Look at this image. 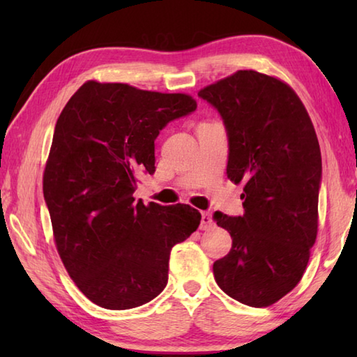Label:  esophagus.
Returning a JSON list of instances; mask_svg holds the SVG:
<instances>
[{
  "instance_id": "34e87169",
  "label": "esophagus",
  "mask_w": 357,
  "mask_h": 357,
  "mask_svg": "<svg viewBox=\"0 0 357 357\" xmlns=\"http://www.w3.org/2000/svg\"><path fill=\"white\" fill-rule=\"evenodd\" d=\"M213 225H215L213 218H211V215L207 213V211H204V213L201 215V225H199V229H201V230H210V229H213Z\"/></svg>"
}]
</instances>
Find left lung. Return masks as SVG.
Here are the masks:
<instances>
[{
	"mask_svg": "<svg viewBox=\"0 0 357 357\" xmlns=\"http://www.w3.org/2000/svg\"><path fill=\"white\" fill-rule=\"evenodd\" d=\"M198 96L225 126L227 176L244 183V215H213L233 239L213 264L216 284L241 304L268 307L298 285L316 241L322 159L313 123L290 86L255 70Z\"/></svg>",
	"mask_w": 357,
	"mask_h": 357,
	"instance_id": "obj_1",
	"label": "left lung"
}]
</instances>
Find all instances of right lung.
Here are the masks:
<instances>
[{
  "label": "right lung",
  "instance_id": "right-lung-1",
  "mask_svg": "<svg viewBox=\"0 0 357 357\" xmlns=\"http://www.w3.org/2000/svg\"><path fill=\"white\" fill-rule=\"evenodd\" d=\"M196 101L121 82L87 81L59 115L43 192L58 253L93 304H147L169 280L173 245L198 229L190 206L135 202L138 173H155V139Z\"/></svg>",
  "mask_w": 357,
  "mask_h": 357
}]
</instances>
